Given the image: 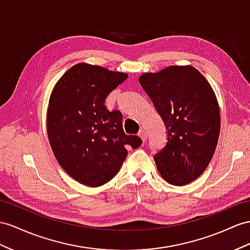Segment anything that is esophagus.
Here are the masks:
<instances>
[{"label": "esophagus", "instance_id": "esophagus-1", "mask_svg": "<svg viewBox=\"0 0 250 250\" xmlns=\"http://www.w3.org/2000/svg\"><path fill=\"white\" fill-rule=\"evenodd\" d=\"M138 136L143 139L144 143L146 140V133L145 130H140L139 133H138Z\"/></svg>", "mask_w": 250, "mask_h": 250}]
</instances>
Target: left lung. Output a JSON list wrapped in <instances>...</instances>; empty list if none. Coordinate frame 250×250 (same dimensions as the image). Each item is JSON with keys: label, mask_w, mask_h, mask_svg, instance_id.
<instances>
[{"label": "left lung", "mask_w": 250, "mask_h": 250, "mask_svg": "<svg viewBox=\"0 0 250 250\" xmlns=\"http://www.w3.org/2000/svg\"><path fill=\"white\" fill-rule=\"evenodd\" d=\"M139 83L168 131L154 155L159 174L174 186L196 180L208 167L220 135V107L207 79L191 65L146 73Z\"/></svg>", "instance_id": "1"}]
</instances>
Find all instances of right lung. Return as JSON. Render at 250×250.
I'll return each instance as SVG.
<instances>
[{
    "instance_id": "add662e5",
    "label": "right lung",
    "mask_w": 250,
    "mask_h": 250,
    "mask_svg": "<svg viewBox=\"0 0 250 250\" xmlns=\"http://www.w3.org/2000/svg\"><path fill=\"white\" fill-rule=\"evenodd\" d=\"M127 78L98 65L78 63L56 83L49 98L46 126L54 155L75 181L98 187L117 174L142 139L126 135L123 114L108 111L107 95Z\"/></svg>"
}]
</instances>
